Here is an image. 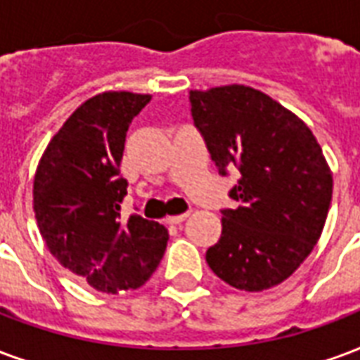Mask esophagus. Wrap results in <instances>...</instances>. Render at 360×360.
<instances>
[{
	"label": "esophagus",
	"mask_w": 360,
	"mask_h": 360,
	"mask_svg": "<svg viewBox=\"0 0 360 360\" xmlns=\"http://www.w3.org/2000/svg\"><path fill=\"white\" fill-rule=\"evenodd\" d=\"M188 214H179V215H172V217H166V223L167 225H179V223H183V221L187 219Z\"/></svg>",
	"instance_id": "34e87169"
}]
</instances>
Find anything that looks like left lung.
Wrapping results in <instances>:
<instances>
[{
    "label": "left lung",
    "mask_w": 360,
    "mask_h": 360,
    "mask_svg": "<svg viewBox=\"0 0 360 360\" xmlns=\"http://www.w3.org/2000/svg\"><path fill=\"white\" fill-rule=\"evenodd\" d=\"M191 114L221 175L236 167L206 262L233 288L262 292L286 281L321 238L332 173L302 120L246 85L191 91Z\"/></svg>",
    "instance_id": "1"
}]
</instances>
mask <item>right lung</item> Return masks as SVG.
<instances>
[{
    "label": "right lung",
    "mask_w": 360,
    "mask_h": 360,
    "mask_svg": "<svg viewBox=\"0 0 360 360\" xmlns=\"http://www.w3.org/2000/svg\"><path fill=\"white\" fill-rule=\"evenodd\" d=\"M150 95L108 91L85 101L51 139L34 177V214L53 257L106 294L143 286L169 234L139 214L120 217L126 133Z\"/></svg>",
    "instance_id": "obj_1"
}]
</instances>
